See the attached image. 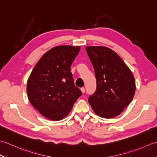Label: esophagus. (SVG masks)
Here are the masks:
<instances>
[{
    "mask_svg": "<svg viewBox=\"0 0 157 157\" xmlns=\"http://www.w3.org/2000/svg\"><path fill=\"white\" fill-rule=\"evenodd\" d=\"M81 92L82 93V94H84L85 91V89H84V88H81Z\"/></svg>",
    "mask_w": 157,
    "mask_h": 157,
    "instance_id": "34e87169",
    "label": "esophagus"
}]
</instances>
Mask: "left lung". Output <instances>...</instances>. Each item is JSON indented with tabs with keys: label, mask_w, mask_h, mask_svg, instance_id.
<instances>
[{
	"label": "left lung",
	"mask_w": 157,
	"mask_h": 157,
	"mask_svg": "<svg viewBox=\"0 0 157 157\" xmlns=\"http://www.w3.org/2000/svg\"><path fill=\"white\" fill-rule=\"evenodd\" d=\"M94 66L96 91L89 103L99 117L112 119L123 113L132 101L136 81L132 72L118 54L103 46L86 47Z\"/></svg>",
	"instance_id": "obj_1"
}]
</instances>
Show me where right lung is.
Wrapping results in <instances>:
<instances>
[{
  "label": "right lung",
  "instance_id": "right-lung-1",
  "mask_svg": "<svg viewBox=\"0 0 157 157\" xmlns=\"http://www.w3.org/2000/svg\"><path fill=\"white\" fill-rule=\"evenodd\" d=\"M81 47H54L44 54L28 79L26 91L33 106L44 117L60 121L82 95L70 71Z\"/></svg>",
  "mask_w": 157,
  "mask_h": 157
}]
</instances>
